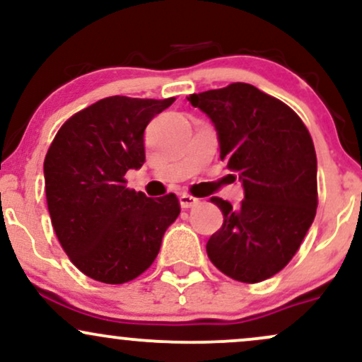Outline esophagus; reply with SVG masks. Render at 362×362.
<instances>
[{
    "mask_svg": "<svg viewBox=\"0 0 362 362\" xmlns=\"http://www.w3.org/2000/svg\"><path fill=\"white\" fill-rule=\"evenodd\" d=\"M178 201H180L182 209H189V207H194V206L199 204V199H195L189 194H182L180 197H178Z\"/></svg>",
    "mask_w": 362,
    "mask_h": 362,
    "instance_id": "1",
    "label": "esophagus"
}]
</instances>
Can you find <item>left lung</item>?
Masks as SVG:
<instances>
[{"mask_svg": "<svg viewBox=\"0 0 362 362\" xmlns=\"http://www.w3.org/2000/svg\"><path fill=\"white\" fill-rule=\"evenodd\" d=\"M218 132L221 160L245 197L233 207L211 197L223 226L206 245L216 267L240 282L265 281L298 252L317 214V153L303 120L248 83L190 95Z\"/></svg>", "mask_w": 362, "mask_h": 362, "instance_id": "8db88e82", "label": "left lung"}]
</instances>
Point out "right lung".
Instances as JSON below:
<instances>
[{
    "label": "right lung",
    "mask_w": 362,
    "mask_h": 362,
    "mask_svg": "<svg viewBox=\"0 0 362 362\" xmlns=\"http://www.w3.org/2000/svg\"><path fill=\"white\" fill-rule=\"evenodd\" d=\"M175 98L109 97L66 120L44 160L45 197L61 247L105 284L141 276L180 214L175 194L151 199L126 187L143 167L144 129Z\"/></svg>",
    "instance_id": "1"
}]
</instances>
